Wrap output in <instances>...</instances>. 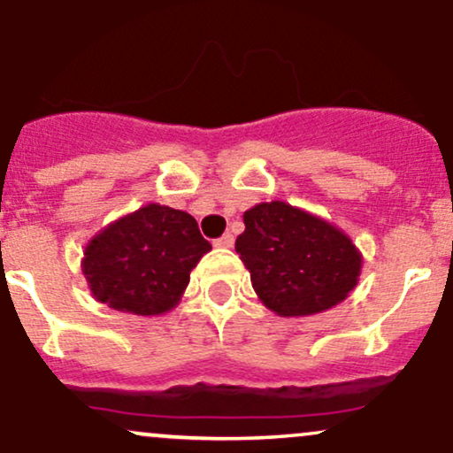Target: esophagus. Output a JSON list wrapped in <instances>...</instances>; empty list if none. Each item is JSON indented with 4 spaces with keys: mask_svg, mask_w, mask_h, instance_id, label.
Masks as SVG:
<instances>
[{
    "mask_svg": "<svg viewBox=\"0 0 453 453\" xmlns=\"http://www.w3.org/2000/svg\"><path fill=\"white\" fill-rule=\"evenodd\" d=\"M212 244H215V247H219V249H230V247H234V236H232V234H223V236L217 238V241Z\"/></svg>",
    "mask_w": 453,
    "mask_h": 453,
    "instance_id": "1",
    "label": "esophagus"
}]
</instances>
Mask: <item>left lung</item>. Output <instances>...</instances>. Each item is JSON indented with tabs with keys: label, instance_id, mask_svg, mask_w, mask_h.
<instances>
[{
	"label": "left lung",
	"instance_id": "left-lung-1",
	"mask_svg": "<svg viewBox=\"0 0 453 453\" xmlns=\"http://www.w3.org/2000/svg\"><path fill=\"white\" fill-rule=\"evenodd\" d=\"M236 253L256 294L280 317L332 309L357 285L362 256L347 234L285 202H262L242 215Z\"/></svg>",
	"mask_w": 453,
	"mask_h": 453
}]
</instances>
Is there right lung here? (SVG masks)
<instances>
[{
	"label": "right lung",
	"instance_id": "1",
	"mask_svg": "<svg viewBox=\"0 0 453 453\" xmlns=\"http://www.w3.org/2000/svg\"><path fill=\"white\" fill-rule=\"evenodd\" d=\"M211 242L189 212L147 204L91 238L82 274L93 298L114 311L161 315L179 304Z\"/></svg>",
	"mask_w": 453,
	"mask_h": 453
}]
</instances>
